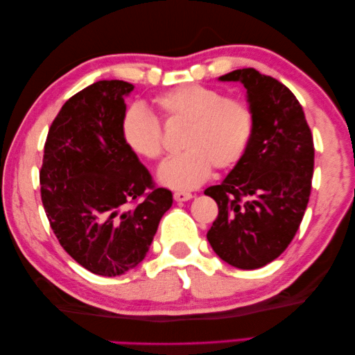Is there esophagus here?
<instances>
[{
	"mask_svg": "<svg viewBox=\"0 0 355 355\" xmlns=\"http://www.w3.org/2000/svg\"><path fill=\"white\" fill-rule=\"evenodd\" d=\"M192 198H193V195L191 192H175V193H173V200L178 201V202L189 201Z\"/></svg>",
	"mask_w": 355,
	"mask_h": 355,
	"instance_id": "34e87169",
	"label": "esophagus"
}]
</instances>
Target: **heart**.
I'll list each match as a JSON object with an SVG mask.
<instances>
[{"mask_svg":"<svg viewBox=\"0 0 355 355\" xmlns=\"http://www.w3.org/2000/svg\"><path fill=\"white\" fill-rule=\"evenodd\" d=\"M166 123H186L183 150L166 160L158 178L172 189L187 191L205 183L215 166L225 171L247 153L254 130V112L243 99L198 84L173 87L154 99ZM122 135L135 155L155 162L163 155V128L150 112L134 105L125 112Z\"/></svg>","mask_w":355,"mask_h":355,"instance_id":"heart-1","label":"heart"}]
</instances>
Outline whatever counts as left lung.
<instances>
[{
  "label": "left lung",
  "instance_id": "obj_1",
  "mask_svg": "<svg viewBox=\"0 0 355 355\" xmlns=\"http://www.w3.org/2000/svg\"><path fill=\"white\" fill-rule=\"evenodd\" d=\"M220 79L245 87L254 130L243 160L205 191L218 205L207 239L223 261L254 270L275 261L302 223L314 171L313 134L296 96L275 78L241 69Z\"/></svg>",
  "mask_w": 355,
  "mask_h": 355
}]
</instances>
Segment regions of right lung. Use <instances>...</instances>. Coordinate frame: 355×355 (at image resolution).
I'll list each match as a JSON object with an SVG mask.
<instances>
[{
	"label": "right lung",
	"mask_w": 355,
	"mask_h": 355,
	"mask_svg": "<svg viewBox=\"0 0 355 355\" xmlns=\"http://www.w3.org/2000/svg\"><path fill=\"white\" fill-rule=\"evenodd\" d=\"M123 80H99L67 101L53 120L40 171L41 200L59 244L99 276L143 261L172 192L157 187L126 146Z\"/></svg>",
	"instance_id": "1"
}]
</instances>
